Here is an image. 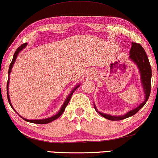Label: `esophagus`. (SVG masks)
Segmentation results:
<instances>
[{
	"mask_svg": "<svg viewBox=\"0 0 158 158\" xmlns=\"http://www.w3.org/2000/svg\"><path fill=\"white\" fill-rule=\"evenodd\" d=\"M91 75H92V74H91Z\"/></svg>",
	"mask_w": 158,
	"mask_h": 158,
	"instance_id": "obj_1",
	"label": "esophagus"
}]
</instances>
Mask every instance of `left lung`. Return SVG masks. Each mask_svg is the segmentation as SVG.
Segmentation results:
<instances>
[{
    "label": "left lung",
    "instance_id": "obj_1",
    "mask_svg": "<svg viewBox=\"0 0 158 158\" xmlns=\"http://www.w3.org/2000/svg\"><path fill=\"white\" fill-rule=\"evenodd\" d=\"M130 55L129 57L131 60H133L135 64H137L138 67L140 70V78H141L142 84L143 86L144 92H145V101L140 104L139 106L135 108L133 110L130 111L126 114L125 115L123 116H112L109 114H103L98 112L94 106L96 112H98L103 116V118H106V119L110 120H121L125 119V118H129V117L134 115L137 112L140 110V109L146 104V101L149 99L150 92H151V79H152V68L150 66V63L148 58L147 55H146L145 50L142 47L140 44H138V43H132L131 44V47L130 49Z\"/></svg>",
    "mask_w": 158,
    "mask_h": 158
}]
</instances>
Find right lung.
Listing matches in <instances>:
<instances>
[{
    "label": "right lung",
    "instance_id": "add662e5",
    "mask_svg": "<svg viewBox=\"0 0 158 158\" xmlns=\"http://www.w3.org/2000/svg\"><path fill=\"white\" fill-rule=\"evenodd\" d=\"M27 43H25V44H22L21 46H20L19 47H18V49H16L14 55H13V58H12V62H11L10 65H9V72H9V77H8V81H7V86H6V89H7V98H8V101H9V105L11 106V107H12V109H13V107H12V103H11V102H10V99H9V92H8L9 80V74H10L11 70H12V66H13V64H14L15 61V60H16V57H17V56H18V53H19L21 51L22 49H24V48L26 47V46H27ZM78 87H79V85H77V86H76L75 88L72 91L71 93H70L69 94V96L67 97V98H66V101L64 102V105H63V106H62V107H61V109H60V111H59L58 113H57V114H55V115H54V116H52V117H51V118H46V119H42V120H27V119H25V118H22L21 116H20V117H21V118H23V119L24 120H26V121H27V122H30V123H37V124H46V123H50V122H52V121H53V120H55L57 119V118H58L59 117H60V116L61 115V114H62L63 113H64V112L65 111V109H66V106L68 105L70 99H71L72 94H73V92H75V91L76 89H77L78 88ZM14 110H15V109H14Z\"/></svg>",
    "mask_w": 158,
    "mask_h": 158
}]
</instances>
